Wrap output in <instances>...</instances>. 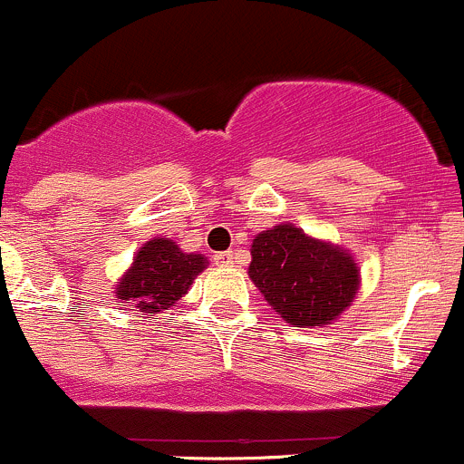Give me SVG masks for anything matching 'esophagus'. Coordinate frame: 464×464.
<instances>
[{"mask_svg": "<svg viewBox=\"0 0 464 464\" xmlns=\"http://www.w3.org/2000/svg\"><path fill=\"white\" fill-rule=\"evenodd\" d=\"M212 259L217 261L218 266H227V264H232V261H234V252H230V250H227V252H217V255H214Z\"/></svg>", "mask_w": 464, "mask_h": 464, "instance_id": "obj_1", "label": "esophagus"}]
</instances>
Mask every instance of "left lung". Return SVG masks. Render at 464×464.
Returning <instances> with one entry per match:
<instances>
[{
    "mask_svg": "<svg viewBox=\"0 0 464 464\" xmlns=\"http://www.w3.org/2000/svg\"><path fill=\"white\" fill-rule=\"evenodd\" d=\"M247 275L286 323L323 327L354 302L361 275L341 246L282 223L252 238Z\"/></svg>",
    "mask_w": 464,
    "mask_h": 464,
    "instance_id": "8db88e82",
    "label": "left lung"
}]
</instances>
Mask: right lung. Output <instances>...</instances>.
Returning <instances> with one entry per match:
<instances>
[{
    "label": "right lung",
    "instance_id": "add662e5",
    "mask_svg": "<svg viewBox=\"0 0 464 464\" xmlns=\"http://www.w3.org/2000/svg\"><path fill=\"white\" fill-rule=\"evenodd\" d=\"M208 264L203 255L182 252L171 238L155 237L140 247L114 293L141 315L158 314L176 304Z\"/></svg>",
    "mask_w": 464,
    "mask_h": 464
}]
</instances>
